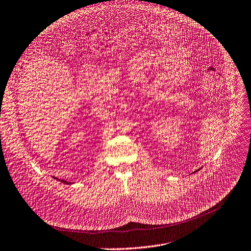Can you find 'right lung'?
Returning a JSON list of instances; mask_svg holds the SVG:
<instances>
[{"mask_svg": "<svg viewBox=\"0 0 251 251\" xmlns=\"http://www.w3.org/2000/svg\"><path fill=\"white\" fill-rule=\"evenodd\" d=\"M56 179H57V178H56ZM59 180H60V179H59ZM60 181L63 182V183H65V184H69V182H67L66 180H63V179H62V180H60Z\"/></svg>", "mask_w": 251, "mask_h": 251, "instance_id": "right-lung-1", "label": "right lung"}]
</instances>
